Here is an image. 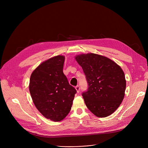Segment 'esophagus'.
<instances>
[{
  "instance_id": "esophagus-1",
  "label": "esophagus",
  "mask_w": 148,
  "mask_h": 148,
  "mask_svg": "<svg viewBox=\"0 0 148 148\" xmlns=\"http://www.w3.org/2000/svg\"><path fill=\"white\" fill-rule=\"evenodd\" d=\"M80 86H79V85H77V86H75V89H76V90H77V93H79V92H80Z\"/></svg>"
}]
</instances>
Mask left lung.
Wrapping results in <instances>:
<instances>
[{
  "label": "left lung",
  "mask_w": 148,
  "mask_h": 148,
  "mask_svg": "<svg viewBox=\"0 0 148 148\" xmlns=\"http://www.w3.org/2000/svg\"><path fill=\"white\" fill-rule=\"evenodd\" d=\"M75 59L88 84V90L82 93L88 109L99 118L110 115L125 95L126 80L122 69L111 59L94 53L80 54Z\"/></svg>",
  "instance_id": "left-lung-1"
}]
</instances>
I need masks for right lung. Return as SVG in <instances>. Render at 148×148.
Listing matches in <instances>:
<instances>
[{
  "mask_svg": "<svg viewBox=\"0 0 148 148\" xmlns=\"http://www.w3.org/2000/svg\"><path fill=\"white\" fill-rule=\"evenodd\" d=\"M65 57L58 55L42 62L31 74L29 91L33 102L45 118L64 119L71 110L76 89L63 73Z\"/></svg>",
  "mask_w": 148,
  "mask_h": 148,
  "instance_id": "1",
  "label": "right lung"
}]
</instances>
